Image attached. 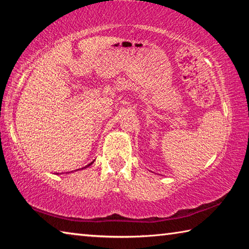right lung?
<instances>
[{
	"instance_id": "1",
	"label": "right lung",
	"mask_w": 249,
	"mask_h": 249,
	"mask_svg": "<svg viewBox=\"0 0 249 249\" xmlns=\"http://www.w3.org/2000/svg\"><path fill=\"white\" fill-rule=\"evenodd\" d=\"M93 162H94V161H92V162H90V163H89V165H88V166H86V167H83V168H81V170H82V169H84V168H88V167H89V166H91V165H92V163H93ZM78 170H79V169H78Z\"/></svg>"
}]
</instances>
